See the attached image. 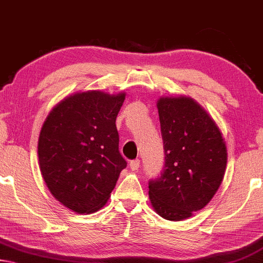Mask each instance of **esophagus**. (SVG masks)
Instances as JSON below:
<instances>
[{
    "instance_id": "34e87169",
    "label": "esophagus",
    "mask_w": 263,
    "mask_h": 263,
    "mask_svg": "<svg viewBox=\"0 0 263 263\" xmlns=\"http://www.w3.org/2000/svg\"><path fill=\"white\" fill-rule=\"evenodd\" d=\"M140 160L136 159V160H133L130 161V163H129V167H130L132 171H137V169L140 168Z\"/></svg>"
}]
</instances>
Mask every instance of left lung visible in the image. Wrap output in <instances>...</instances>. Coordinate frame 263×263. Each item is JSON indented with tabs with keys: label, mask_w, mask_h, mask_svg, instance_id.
Instances as JSON below:
<instances>
[{
	"label": "left lung",
	"mask_w": 263,
	"mask_h": 263,
	"mask_svg": "<svg viewBox=\"0 0 263 263\" xmlns=\"http://www.w3.org/2000/svg\"><path fill=\"white\" fill-rule=\"evenodd\" d=\"M164 169L149 181V200L161 217L182 221L205 207L220 188L227 147L211 115L188 96L157 100Z\"/></svg>",
	"instance_id": "obj_1"
}]
</instances>
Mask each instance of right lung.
Returning a JSON list of instances; mask_svg holds the SVG:
<instances>
[{
	"instance_id": "add662e5",
	"label": "right lung",
	"mask_w": 263,
	"mask_h": 263,
	"mask_svg": "<svg viewBox=\"0 0 263 263\" xmlns=\"http://www.w3.org/2000/svg\"><path fill=\"white\" fill-rule=\"evenodd\" d=\"M126 92H75L48 114L39 136V164L51 195L78 214L107 203L126 160L119 152L116 116Z\"/></svg>"
}]
</instances>
